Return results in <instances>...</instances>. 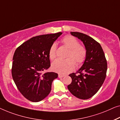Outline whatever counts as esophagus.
I'll return each instance as SVG.
<instances>
[{"label": "esophagus", "instance_id": "1", "mask_svg": "<svg viewBox=\"0 0 120 120\" xmlns=\"http://www.w3.org/2000/svg\"><path fill=\"white\" fill-rule=\"evenodd\" d=\"M64 76H65V75H60V74H59V75H58V77H59V78H61L64 77Z\"/></svg>", "mask_w": 120, "mask_h": 120}]
</instances>
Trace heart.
<instances>
[{
  "mask_svg": "<svg viewBox=\"0 0 120 120\" xmlns=\"http://www.w3.org/2000/svg\"><path fill=\"white\" fill-rule=\"evenodd\" d=\"M61 43L69 49L65 59H56L52 64L53 71L60 74L68 73L75 68V63L77 67L80 66L85 61L87 56L86 49L84 45H79L76 38L71 35H66L61 40ZM56 45L54 43L50 47L48 55L51 60L56 58Z\"/></svg>",
  "mask_w": 120,
  "mask_h": 120,
  "instance_id": "heart-1",
  "label": "heart"
}]
</instances>
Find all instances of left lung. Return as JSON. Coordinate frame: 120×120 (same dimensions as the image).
Masks as SVG:
<instances>
[{"label":"left lung","instance_id":"obj_1","mask_svg":"<svg viewBox=\"0 0 120 120\" xmlns=\"http://www.w3.org/2000/svg\"><path fill=\"white\" fill-rule=\"evenodd\" d=\"M70 33L82 41L86 49L87 56L78 71L69 75L72 82L67 87L76 97L87 99L97 93L103 84L107 75V60L102 47L96 40L81 33Z\"/></svg>","mask_w":120,"mask_h":120}]
</instances>
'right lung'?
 <instances>
[{"instance_id":"add662e5","label":"right lung","mask_w":120,"mask_h":120,"mask_svg":"<svg viewBox=\"0 0 120 120\" xmlns=\"http://www.w3.org/2000/svg\"><path fill=\"white\" fill-rule=\"evenodd\" d=\"M61 34L60 32L33 37L15 50L12 76L19 92L30 101L40 102L51 91L58 74L44 72L50 66V47Z\"/></svg>"}]
</instances>
